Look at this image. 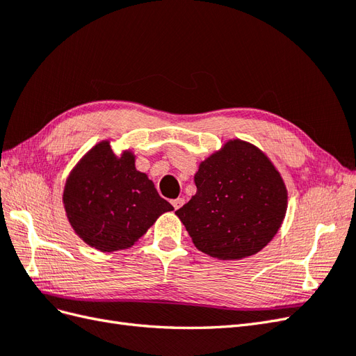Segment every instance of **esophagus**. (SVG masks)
<instances>
[{
	"label": "esophagus",
	"instance_id": "esophagus-1",
	"mask_svg": "<svg viewBox=\"0 0 356 356\" xmlns=\"http://www.w3.org/2000/svg\"><path fill=\"white\" fill-rule=\"evenodd\" d=\"M172 203V207H174V209H179L182 204H184V199L182 197H178V199H174L170 202Z\"/></svg>",
	"mask_w": 356,
	"mask_h": 356
}]
</instances>
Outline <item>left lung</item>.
Wrapping results in <instances>:
<instances>
[{
  "label": "left lung",
  "mask_w": 356,
  "mask_h": 356,
  "mask_svg": "<svg viewBox=\"0 0 356 356\" xmlns=\"http://www.w3.org/2000/svg\"><path fill=\"white\" fill-rule=\"evenodd\" d=\"M197 191L175 213L199 251L241 260L273 239L286 212V188L264 153L233 139L202 161Z\"/></svg>",
  "instance_id": "1"
}]
</instances>
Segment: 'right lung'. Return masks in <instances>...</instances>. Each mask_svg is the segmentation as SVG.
<instances>
[{"instance_id":"1","label":"right lung","mask_w":356,"mask_h":356,"mask_svg":"<svg viewBox=\"0 0 356 356\" xmlns=\"http://www.w3.org/2000/svg\"><path fill=\"white\" fill-rule=\"evenodd\" d=\"M63 204L75 233L104 252L132 246L161 213L174 209L136 170L135 156L117 157L108 141L95 145L72 169Z\"/></svg>"}]
</instances>
